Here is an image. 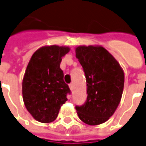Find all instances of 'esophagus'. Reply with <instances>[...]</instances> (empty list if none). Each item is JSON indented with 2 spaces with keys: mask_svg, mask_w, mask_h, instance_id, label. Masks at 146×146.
I'll list each match as a JSON object with an SVG mask.
<instances>
[{
  "mask_svg": "<svg viewBox=\"0 0 146 146\" xmlns=\"http://www.w3.org/2000/svg\"><path fill=\"white\" fill-rule=\"evenodd\" d=\"M69 88L70 90L72 91V90H73V84H69Z\"/></svg>",
  "mask_w": 146,
  "mask_h": 146,
  "instance_id": "esophagus-1",
  "label": "esophagus"
}]
</instances>
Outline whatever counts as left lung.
I'll use <instances>...</instances> for the list:
<instances>
[{
	"mask_svg": "<svg viewBox=\"0 0 146 146\" xmlns=\"http://www.w3.org/2000/svg\"><path fill=\"white\" fill-rule=\"evenodd\" d=\"M75 56L83 68L87 81V100L76 106L81 121L100 125L113 116L121 100L124 72L116 58L101 46H79Z\"/></svg>",
	"mask_w": 146,
	"mask_h": 146,
	"instance_id": "obj_1",
	"label": "left lung"
}]
</instances>
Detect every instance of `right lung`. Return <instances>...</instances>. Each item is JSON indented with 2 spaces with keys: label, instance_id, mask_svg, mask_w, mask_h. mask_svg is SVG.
Segmentation results:
<instances>
[{
  "label": "right lung",
  "instance_id": "1",
  "mask_svg": "<svg viewBox=\"0 0 146 146\" xmlns=\"http://www.w3.org/2000/svg\"><path fill=\"white\" fill-rule=\"evenodd\" d=\"M70 51L68 46H42L30 58L22 83L25 107L36 120L48 123L57 118L61 107L70 93L60 68L63 56Z\"/></svg>",
  "mask_w": 146,
  "mask_h": 146
}]
</instances>
